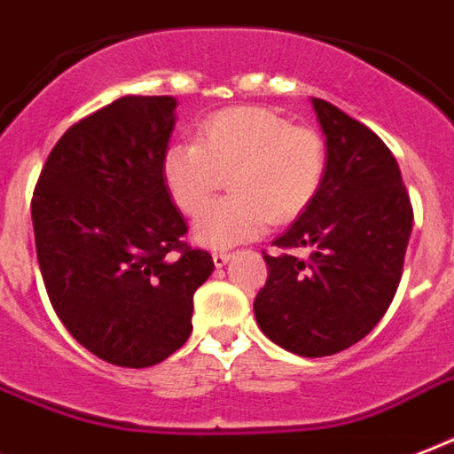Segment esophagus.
Listing matches in <instances>:
<instances>
[{
  "label": "esophagus",
  "instance_id": "obj_1",
  "mask_svg": "<svg viewBox=\"0 0 454 454\" xmlns=\"http://www.w3.org/2000/svg\"><path fill=\"white\" fill-rule=\"evenodd\" d=\"M230 258H231V251H213V262H215L217 267H223Z\"/></svg>",
  "mask_w": 454,
  "mask_h": 454
}]
</instances>
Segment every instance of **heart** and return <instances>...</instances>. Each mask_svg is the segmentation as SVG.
Returning <instances> with one entry per match:
<instances>
[{
	"mask_svg": "<svg viewBox=\"0 0 454 454\" xmlns=\"http://www.w3.org/2000/svg\"><path fill=\"white\" fill-rule=\"evenodd\" d=\"M326 168L319 132L267 108L241 106L210 115L196 142L170 144L160 179L170 201L196 217L227 177L231 194L196 223L201 244L224 248L258 237L270 220L286 224L303 215L322 192Z\"/></svg>",
	"mask_w": 454,
	"mask_h": 454,
	"instance_id": "b5f03b06",
	"label": "heart"
}]
</instances>
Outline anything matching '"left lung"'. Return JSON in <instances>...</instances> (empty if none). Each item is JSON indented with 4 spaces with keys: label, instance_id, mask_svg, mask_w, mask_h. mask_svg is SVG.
Masks as SVG:
<instances>
[{
    "label": "left lung",
    "instance_id": "1",
    "mask_svg": "<svg viewBox=\"0 0 454 454\" xmlns=\"http://www.w3.org/2000/svg\"><path fill=\"white\" fill-rule=\"evenodd\" d=\"M329 168L312 206L262 251L267 282L253 310L267 339L303 357L346 350L379 325L398 291L412 203L391 149L340 108L312 99ZM308 247L303 261L290 253Z\"/></svg>",
    "mask_w": 454,
    "mask_h": 454
}]
</instances>
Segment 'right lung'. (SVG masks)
<instances>
[{
    "label": "right lung",
    "instance_id": "add662e5",
    "mask_svg": "<svg viewBox=\"0 0 454 454\" xmlns=\"http://www.w3.org/2000/svg\"><path fill=\"white\" fill-rule=\"evenodd\" d=\"M172 97H122L56 142L33 194L37 262L70 336L118 367H151L192 333L213 258L160 179Z\"/></svg>",
    "mask_w": 454,
    "mask_h": 454
}]
</instances>
